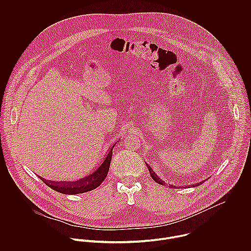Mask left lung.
I'll list each match as a JSON object with an SVG mask.
<instances>
[{
    "mask_svg": "<svg viewBox=\"0 0 251 251\" xmlns=\"http://www.w3.org/2000/svg\"><path fill=\"white\" fill-rule=\"evenodd\" d=\"M147 166H148V169H149V171H150L151 177L152 178V179H153V180H155V181H156L157 183H159V184L165 185V183H164V182H163L161 179H158V177H157V176H156V174H155V173L152 171V169H151V168L149 165H147ZM203 182H204V181H202V182H200V183H203ZM196 185H199V183H197V184H194L193 186H196ZM172 187H173V186H172Z\"/></svg>",
    "mask_w": 251,
    "mask_h": 251,
    "instance_id": "left-lung-1",
    "label": "left lung"
}]
</instances>
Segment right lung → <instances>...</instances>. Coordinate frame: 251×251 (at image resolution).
Masks as SVG:
<instances>
[{
	"label": "right lung",
	"instance_id": "right-lung-1",
	"mask_svg": "<svg viewBox=\"0 0 251 251\" xmlns=\"http://www.w3.org/2000/svg\"><path fill=\"white\" fill-rule=\"evenodd\" d=\"M115 146V145H114ZM114 146L110 149L107 156L103 163L100 166V168L94 172L93 174L89 175L84 179H78L75 181H50L46 179H42L46 185L51 187L52 189L63 193V194H78L91 191L101 184V182L105 179L107 176L110 162L112 159V151Z\"/></svg>",
	"mask_w": 251,
	"mask_h": 251
}]
</instances>
